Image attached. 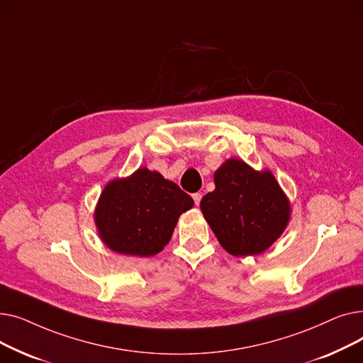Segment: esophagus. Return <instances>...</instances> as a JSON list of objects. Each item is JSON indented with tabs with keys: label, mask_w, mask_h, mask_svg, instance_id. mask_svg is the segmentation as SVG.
<instances>
[{
	"label": "esophagus",
	"mask_w": 363,
	"mask_h": 363,
	"mask_svg": "<svg viewBox=\"0 0 363 363\" xmlns=\"http://www.w3.org/2000/svg\"><path fill=\"white\" fill-rule=\"evenodd\" d=\"M193 199H194L196 206H199L200 201H201V194H200V193H196V194H193Z\"/></svg>",
	"instance_id": "34e87169"
}]
</instances>
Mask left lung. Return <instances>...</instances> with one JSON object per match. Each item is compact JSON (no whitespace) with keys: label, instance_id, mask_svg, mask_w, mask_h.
Returning a JSON list of instances; mask_svg holds the SVG:
<instances>
[{"label":"left lung","instance_id":"left-lung-1","mask_svg":"<svg viewBox=\"0 0 363 363\" xmlns=\"http://www.w3.org/2000/svg\"><path fill=\"white\" fill-rule=\"evenodd\" d=\"M213 181L215 191L201 199L200 208L220 245L235 257L268 250L291 218L290 200L275 175L231 157L218 167Z\"/></svg>","mask_w":363,"mask_h":363}]
</instances>
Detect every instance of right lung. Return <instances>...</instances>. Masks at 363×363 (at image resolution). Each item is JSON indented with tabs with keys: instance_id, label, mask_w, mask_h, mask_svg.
I'll use <instances>...</instances> for the list:
<instances>
[{
	"instance_id": "add662e5",
	"label": "right lung",
	"mask_w": 363,
	"mask_h": 363,
	"mask_svg": "<svg viewBox=\"0 0 363 363\" xmlns=\"http://www.w3.org/2000/svg\"><path fill=\"white\" fill-rule=\"evenodd\" d=\"M193 206V199L175 182L143 166L104 185L94 222L111 252L148 257L164 249L179 216Z\"/></svg>"
}]
</instances>
